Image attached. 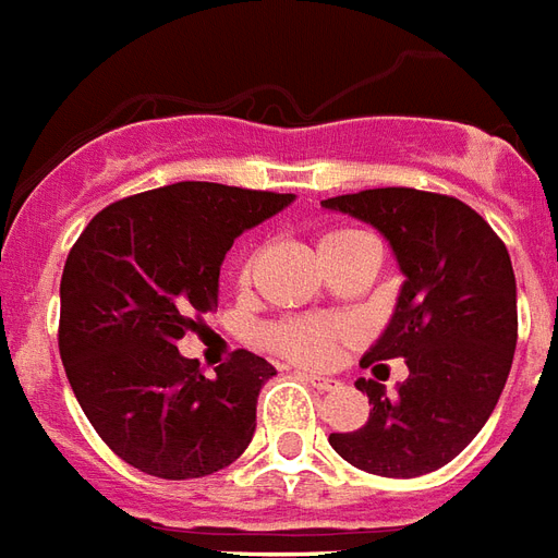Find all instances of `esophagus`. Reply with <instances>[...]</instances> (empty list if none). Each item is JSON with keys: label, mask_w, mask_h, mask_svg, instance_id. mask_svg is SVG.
<instances>
[{"label": "esophagus", "mask_w": 558, "mask_h": 558, "mask_svg": "<svg viewBox=\"0 0 558 558\" xmlns=\"http://www.w3.org/2000/svg\"><path fill=\"white\" fill-rule=\"evenodd\" d=\"M303 380H308L312 386H318V389H324V392L336 386V380H332V377H320V374H312V372H303Z\"/></svg>", "instance_id": "1"}]
</instances>
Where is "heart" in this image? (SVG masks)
<instances>
[{
  "label": "heart",
  "mask_w": 558,
  "mask_h": 558,
  "mask_svg": "<svg viewBox=\"0 0 558 558\" xmlns=\"http://www.w3.org/2000/svg\"><path fill=\"white\" fill-rule=\"evenodd\" d=\"M356 231L351 229H336L320 234L318 240V252L339 243V240L351 238ZM240 282L250 279V262L240 267L238 274ZM339 327H332L327 320H315V318H284L279 324L264 332V341L267 348L274 353H279L282 360L296 365H324L336 351V341H339Z\"/></svg>",
  "instance_id": "b5f03b06"
}]
</instances>
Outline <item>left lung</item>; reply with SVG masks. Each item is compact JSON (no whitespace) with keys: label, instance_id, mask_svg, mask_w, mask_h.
<instances>
[{"label":"left lung","instance_id":"obj_1","mask_svg":"<svg viewBox=\"0 0 558 558\" xmlns=\"http://www.w3.org/2000/svg\"><path fill=\"white\" fill-rule=\"evenodd\" d=\"M320 205L372 222L408 276L389 327L363 356L365 368L401 356L408 380L386 396L360 377L372 413L360 430L329 434V446L386 478L434 473L485 428L511 372L518 284L506 243L454 195L380 186Z\"/></svg>","mask_w":558,"mask_h":558}]
</instances>
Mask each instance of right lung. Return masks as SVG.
Segmentation results:
<instances>
[{
	"mask_svg": "<svg viewBox=\"0 0 558 558\" xmlns=\"http://www.w3.org/2000/svg\"><path fill=\"white\" fill-rule=\"evenodd\" d=\"M291 202V193L181 181L112 202L76 238L62 274L59 353L80 408L121 461L184 482L246 451L276 368L234 351L205 377L178 341L217 303L234 238Z\"/></svg>",
	"mask_w": 558,
	"mask_h": 558,
	"instance_id": "obj_1",
	"label": "right lung"
}]
</instances>
